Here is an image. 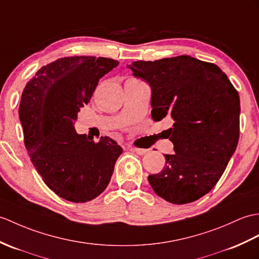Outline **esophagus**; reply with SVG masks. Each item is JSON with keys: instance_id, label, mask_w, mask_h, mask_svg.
Wrapping results in <instances>:
<instances>
[{"instance_id": "1", "label": "esophagus", "mask_w": 259, "mask_h": 259, "mask_svg": "<svg viewBox=\"0 0 259 259\" xmlns=\"http://www.w3.org/2000/svg\"><path fill=\"white\" fill-rule=\"evenodd\" d=\"M131 151H134V152H136V153H138V154H140V155H142V154H146L147 152H148V150L147 149H141V148H129Z\"/></svg>"}]
</instances>
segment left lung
Masks as SVG:
<instances>
[{
    "label": "left lung",
    "instance_id": "left-lung-1",
    "mask_svg": "<svg viewBox=\"0 0 259 259\" xmlns=\"http://www.w3.org/2000/svg\"><path fill=\"white\" fill-rule=\"evenodd\" d=\"M128 67L151 87L154 121L170 117L166 130L174 154L148 177L160 197L173 204L194 202L207 194L235 152L239 138V96L215 64L188 55Z\"/></svg>",
    "mask_w": 259,
    "mask_h": 259
}]
</instances>
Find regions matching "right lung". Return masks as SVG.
I'll return each instance as SVG.
<instances>
[{"label": "right lung", "instance_id": "obj_1", "mask_svg": "<svg viewBox=\"0 0 259 259\" xmlns=\"http://www.w3.org/2000/svg\"><path fill=\"white\" fill-rule=\"evenodd\" d=\"M118 65L105 57L58 58L38 69L22 93L19 116L29 158L48 188L67 201L101 194L122 153L109 137L95 142L74 128L100 78Z\"/></svg>", "mask_w": 259, "mask_h": 259}]
</instances>
